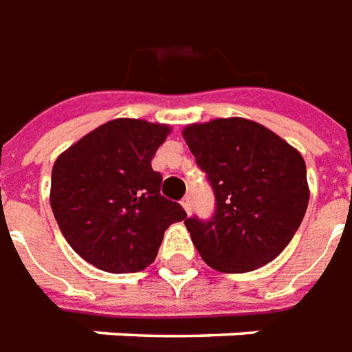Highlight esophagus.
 Segmentation results:
<instances>
[{"label": "esophagus", "instance_id": "obj_1", "mask_svg": "<svg viewBox=\"0 0 352 352\" xmlns=\"http://www.w3.org/2000/svg\"><path fill=\"white\" fill-rule=\"evenodd\" d=\"M182 207H184V210H186V212L190 214V212H191V197H190V195H186V197L182 199Z\"/></svg>", "mask_w": 352, "mask_h": 352}]
</instances>
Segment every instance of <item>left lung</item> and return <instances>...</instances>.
Returning <instances> with one entry per match:
<instances>
[{"instance_id":"8db88e82","label":"left lung","mask_w":352,"mask_h":352,"mask_svg":"<svg viewBox=\"0 0 352 352\" xmlns=\"http://www.w3.org/2000/svg\"><path fill=\"white\" fill-rule=\"evenodd\" d=\"M182 134L217 199L210 220L186 218L201 258L228 274L274 261L301 226L309 205L301 153L239 116L190 124Z\"/></svg>"}]
</instances>
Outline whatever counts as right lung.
<instances>
[{"label": "right lung", "mask_w": 352, "mask_h": 352, "mask_svg": "<svg viewBox=\"0 0 352 352\" xmlns=\"http://www.w3.org/2000/svg\"><path fill=\"white\" fill-rule=\"evenodd\" d=\"M170 126L115 118L91 130L51 170L50 203L69 245L99 270L140 272L155 261L164 230L186 218L161 195L151 159Z\"/></svg>", "instance_id": "add662e5"}]
</instances>
